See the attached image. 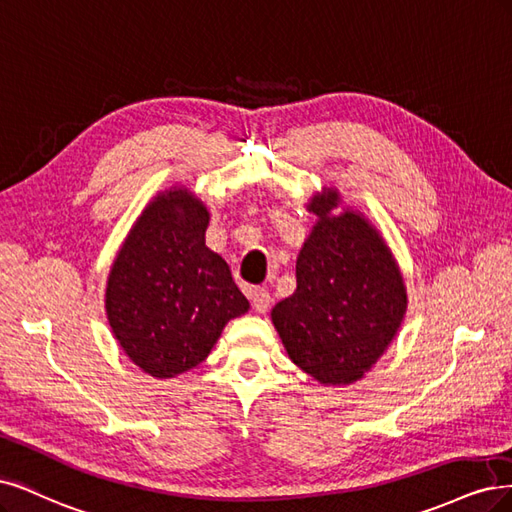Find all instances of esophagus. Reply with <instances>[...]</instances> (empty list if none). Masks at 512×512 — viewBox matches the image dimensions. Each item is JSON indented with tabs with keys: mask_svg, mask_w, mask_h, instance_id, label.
Masks as SVG:
<instances>
[{
	"mask_svg": "<svg viewBox=\"0 0 512 512\" xmlns=\"http://www.w3.org/2000/svg\"><path fill=\"white\" fill-rule=\"evenodd\" d=\"M251 300H253V308H255L257 312H266V310L270 308V304H272V295H270L268 289L255 287V289L251 291Z\"/></svg>",
	"mask_w": 512,
	"mask_h": 512,
	"instance_id": "1",
	"label": "esophagus"
}]
</instances>
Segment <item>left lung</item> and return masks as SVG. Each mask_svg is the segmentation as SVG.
<instances>
[{"instance_id": "obj_1", "label": "left lung", "mask_w": 512, "mask_h": 512, "mask_svg": "<svg viewBox=\"0 0 512 512\" xmlns=\"http://www.w3.org/2000/svg\"><path fill=\"white\" fill-rule=\"evenodd\" d=\"M336 193L317 195L321 219L295 261V291L272 308L293 364L325 385H349L376 364L406 312L398 266L359 214L329 217Z\"/></svg>"}]
</instances>
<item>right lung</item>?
Returning a JSON list of instances; mask_svg holds the SVG:
<instances>
[{
    "label": "right lung",
    "instance_id": "add662e5",
    "mask_svg": "<svg viewBox=\"0 0 512 512\" xmlns=\"http://www.w3.org/2000/svg\"><path fill=\"white\" fill-rule=\"evenodd\" d=\"M208 212L189 191L148 206L114 261L106 312L136 366L157 378L183 374L208 357L229 319L249 300L227 263L204 244Z\"/></svg>",
    "mask_w": 512,
    "mask_h": 512
}]
</instances>
